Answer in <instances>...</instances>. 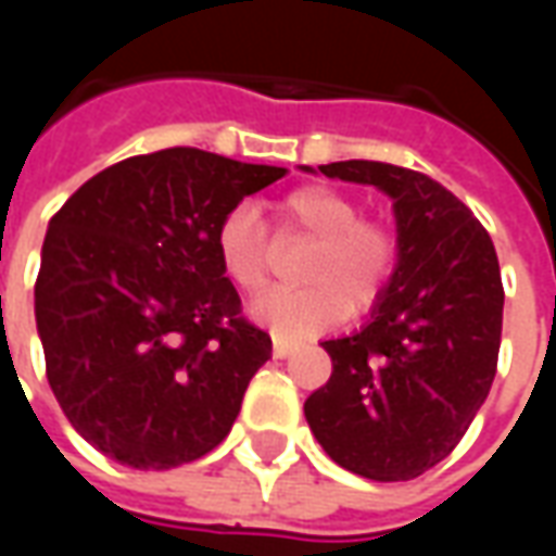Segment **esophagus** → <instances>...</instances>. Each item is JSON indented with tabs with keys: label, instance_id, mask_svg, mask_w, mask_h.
Returning a JSON list of instances; mask_svg holds the SVG:
<instances>
[{
	"label": "esophagus",
	"instance_id": "1",
	"mask_svg": "<svg viewBox=\"0 0 556 556\" xmlns=\"http://www.w3.org/2000/svg\"><path fill=\"white\" fill-rule=\"evenodd\" d=\"M291 351H294V345H291L289 339L274 337V357H277V361H282V357H289Z\"/></svg>",
	"mask_w": 556,
	"mask_h": 556
}]
</instances>
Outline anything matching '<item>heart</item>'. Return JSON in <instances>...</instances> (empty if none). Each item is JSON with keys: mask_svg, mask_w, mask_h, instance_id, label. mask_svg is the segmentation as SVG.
I'll list each match as a JSON object with an SVG mask.
<instances>
[{"mask_svg": "<svg viewBox=\"0 0 556 556\" xmlns=\"http://www.w3.org/2000/svg\"><path fill=\"white\" fill-rule=\"evenodd\" d=\"M279 235L306 238L298 265L303 289H274L250 303V315L277 337H306L349 313H366L396 267L393 231L361 219L357 202L325 184L291 190L277 205ZM226 277L243 291L265 289L274 270V241L253 207L229 211L217 229Z\"/></svg>", "mask_w": 556, "mask_h": 556, "instance_id": "1", "label": "heart"}]
</instances>
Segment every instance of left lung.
<instances>
[{
	"label": "left lung",
	"instance_id": "8db88e82",
	"mask_svg": "<svg viewBox=\"0 0 556 556\" xmlns=\"http://www.w3.org/2000/svg\"><path fill=\"white\" fill-rule=\"evenodd\" d=\"M318 172L390 195L396 267L369 321L321 342L333 375L303 414L339 467L405 482L453 453L489 396L503 327L497 253L473 211L422 172L378 160Z\"/></svg>",
	"mask_w": 556,
	"mask_h": 556
}]
</instances>
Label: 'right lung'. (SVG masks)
<instances>
[{
	"instance_id": "right-lung-1",
	"label": "right lung",
	"mask_w": 556,
	"mask_h": 556,
	"mask_svg": "<svg viewBox=\"0 0 556 556\" xmlns=\"http://www.w3.org/2000/svg\"><path fill=\"white\" fill-rule=\"evenodd\" d=\"M286 175L199 148L98 172L43 238L35 321L71 426L137 470L211 453L267 361L217 255L223 217Z\"/></svg>"
}]
</instances>
